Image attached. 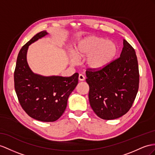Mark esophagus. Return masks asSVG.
<instances>
[{
  "label": "esophagus",
  "mask_w": 155,
  "mask_h": 155,
  "mask_svg": "<svg viewBox=\"0 0 155 155\" xmlns=\"http://www.w3.org/2000/svg\"><path fill=\"white\" fill-rule=\"evenodd\" d=\"M78 80L80 81H84L85 80V77L84 76V75H82V74H79V76H78Z\"/></svg>",
  "instance_id": "esophagus-1"
}]
</instances>
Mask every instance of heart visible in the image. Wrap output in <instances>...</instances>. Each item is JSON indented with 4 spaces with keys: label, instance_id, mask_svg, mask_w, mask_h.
<instances>
[{
    "label": "heart",
    "instance_id": "b5f03b06",
    "mask_svg": "<svg viewBox=\"0 0 155 155\" xmlns=\"http://www.w3.org/2000/svg\"><path fill=\"white\" fill-rule=\"evenodd\" d=\"M117 51V45L114 42L92 35L83 38L75 46L73 53L69 55L70 62L77 65L78 59L85 58L87 68L91 71H100L111 63Z\"/></svg>",
    "mask_w": 155,
    "mask_h": 155
}]
</instances>
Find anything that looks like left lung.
<instances>
[{"label": "left lung", "instance_id": "left-lung-1", "mask_svg": "<svg viewBox=\"0 0 155 155\" xmlns=\"http://www.w3.org/2000/svg\"><path fill=\"white\" fill-rule=\"evenodd\" d=\"M123 46L120 58L105 69L86 72L90 106L97 116L104 120L125 114L138 91L140 74L136 51L125 39Z\"/></svg>", "mask_w": 155, "mask_h": 155}]
</instances>
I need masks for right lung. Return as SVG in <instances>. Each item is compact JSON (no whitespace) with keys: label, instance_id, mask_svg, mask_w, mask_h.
<instances>
[{"label":"right lung","instance_id":"1","mask_svg":"<svg viewBox=\"0 0 155 155\" xmlns=\"http://www.w3.org/2000/svg\"><path fill=\"white\" fill-rule=\"evenodd\" d=\"M48 35H35L19 51L14 72V86L18 100L29 117L42 122L57 120L64 113L69 96L76 88L78 74L71 77L43 76L31 69L27 59L29 46Z\"/></svg>","mask_w":155,"mask_h":155}]
</instances>
